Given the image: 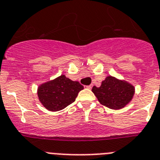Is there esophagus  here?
I'll return each instance as SVG.
<instances>
[{
    "label": "esophagus",
    "instance_id": "1",
    "mask_svg": "<svg viewBox=\"0 0 160 160\" xmlns=\"http://www.w3.org/2000/svg\"><path fill=\"white\" fill-rule=\"evenodd\" d=\"M84 87H85V88H88V89H91V88H92V84H91V85L84 86Z\"/></svg>",
    "mask_w": 160,
    "mask_h": 160
}]
</instances>
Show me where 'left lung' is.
<instances>
[{
    "instance_id": "1",
    "label": "left lung",
    "mask_w": 160,
    "mask_h": 160,
    "mask_svg": "<svg viewBox=\"0 0 160 160\" xmlns=\"http://www.w3.org/2000/svg\"><path fill=\"white\" fill-rule=\"evenodd\" d=\"M92 91L102 105L117 110L123 108L132 100L135 88L127 81L109 76L102 81L100 87L94 86Z\"/></svg>"
}]
</instances>
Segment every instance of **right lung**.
<instances>
[{
  "instance_id": "1",
  "label": "right lung",
  "mask_w": 160,
  "mask_h": 160,
  "mask_svg": "<svg viewBox=\"0 0 160 160\" xmlns=\"http://www.w3.org/2000/svg\"><path fill=\"white\" fill-rule=\"evenodd\" d=\"M83 89L78 81H72L61 75L55 80L40 85L37 89L39 100L52 112L62 110L76 100L79 92Z\"/></svg>"
}]
</instances>
